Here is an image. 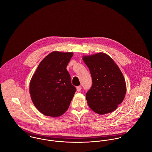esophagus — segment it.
<instances>
[{"instance_id":"1","label":"esophagus","mask_w":152,"mask_h":152,"mask_svg":"<svg viewBox=\"0 0 152 152\" xmlns=\"http://www.w3.org/2000/svg\"><path fill=\"white\" fill-rule=\"evenodd\" d=\"M81 89H82V87H81V86L77 87V90L78 92H80L81 90Z\"/></svg>"}]
</instances>
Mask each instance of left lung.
Listing matches in <instances>:
<instances>
[{"instance_id":"left-lung-1","label":"left lung","mask_w":152,"mask_h":152,"mask_svg":"<svg viewBox=\"0 0 152 152\" xmlns=\"http://www.w3.org/2000/svg\"><path fill=\"white\" fill-rule=\"evenodd\" d=\"M92 77V87L86 94L89 108L104 115L110 113L124 101L126 86L124 77L114 61L105 53L84 56Z\"/></svg>"}]
</instances>
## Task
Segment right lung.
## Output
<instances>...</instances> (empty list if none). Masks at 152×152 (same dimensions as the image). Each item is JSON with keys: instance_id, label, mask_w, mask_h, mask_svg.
I'll use <instances>...</instances> for the list:
<instances>
[{"instance_id": "right-lung-1", "label": "right lung", "mask_w": 152, "mask_h": 152, "mask_svg": "<svg viewBox=\"0 0 152 152\" xmlns=\"http://www.w3.org/2000/svg\"><path fill=\"white\" fill-rule=\"evenodd\" d=\"M72 53L53 51L41 61L33 74L29 91L36 108L45 116L57 117L68 108L76 91L66 69Z\"/></svg>"}]
</instances>
